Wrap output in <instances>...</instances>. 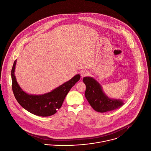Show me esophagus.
I'll use <instances>...</instances> for the list:
<instances>
[{"label":"esophagus","mask_w":151,"mask_h":151,"mask_svg":"<svg viewBox=\"0 0 151 151\" xmlns=\"http://www.w3.org/2000/svg\"><path fill=\"white\" fill-rule=\"evenodd\" d=\"M80 74H81V77H85V76H88V71H86V70H83V71H81Z\"/></svg>","instance_id":"34e87169"}]
</instances>
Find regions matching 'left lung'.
I'll use <instances>...</instances> for the list:
<instances>
[{
	"label": "left lung",
	"instance_id": "8db88e82",
	"mask_svg": "<svg viewBox=\"0 0 151 151\" xmlns=\"http://www.w3.org/2000/svg\"><path fill=\"white\" fill-rule=\"evenodd\" d=\"M83 81L86 86V98L96 111L104 113L117 109L123 105L122 100L108 97L103 92L101 85L93 78L85 77Z\"/></svg>",
	"mask_w": 151,
	"mask_h": 151
}]
</instances>
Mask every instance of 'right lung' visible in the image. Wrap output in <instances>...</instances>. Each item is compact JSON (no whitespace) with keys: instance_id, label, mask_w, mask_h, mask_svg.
Instances as JSON below:
<instances>
[{"instance_id":"1","label":"right lung","mask_w":151,"mask_h":151,"mask_svg":"<svg viewBox=\"0 0 151 151\" xmlns=\"http://www.w3.org/2000/svg\"><path fill=\"white\" fill-rule=\"evenodd\" d=\"M16 63L17 60L14 61L11 71L12 87L14 96L23 108L39 116L47 117L54 114L61 107L71 87L80 79V76L77 74L51 92L41 95L29 94L20 87L17 81L14 73Z\"/></svg>"}]
</instances>
